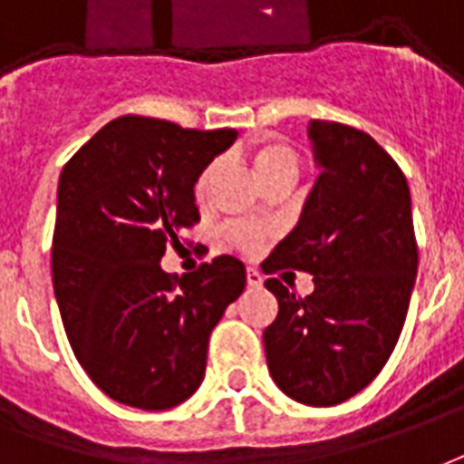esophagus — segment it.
Listing matches in <instances>:
<instances>
[{
	"label": "esophagus",
	"instance_id": "34e87169",
	"mask_svg": "<svg viewBox=\"0 0 464 464\" xmlns=\"http://www.w3.org/2000/svg\"><path fill=\"white\" fill-rule=\"evenodd\" d=\"M246 283H248V287H260L263 285V277H260V273H256V270H250L246 273Z\"/></svg>",
	"mask_w": 464,
	"mask_h": 464
}]
</instances>
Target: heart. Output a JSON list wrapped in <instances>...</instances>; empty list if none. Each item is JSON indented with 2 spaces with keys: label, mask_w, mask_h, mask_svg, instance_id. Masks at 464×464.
Here are the masks:
<instances>
[{
  "label": "heart",
  "mask_w": 464,
  "mask_h": 464,
  "mask_svg": "<svg viewBox=\"0 0 464 464\" xmlns=\"http://www.w3.org/2000/svg\"><path fill=\"white\" fill-rule=\"evenodd\" d=\"M250 164H253V171H256V179H258L260 187L266 181L277 179V177H297V171H300L297 152L290 145L280 142V140H260L258 145L250 150ZM216 171H218V164H208L204 174L198 177L197 188H194L198 201H204L206 194H208ZM231 236L241 248H253L258 243V233L248 231V228H233Z\"/></svg>",
  "instance_id": "b5f03b06"
}]
</instances>
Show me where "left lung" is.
<instances>
[{"mask_svg":"<svg viewBox=\"0 0 464 464\" xmlns=\"http://www.w3.org/2000/svg\"><path fill=\"white\" fill-rule=\"evenodd\" d=\"M319 177L293 231L263 266L314 276L295 297L277 277V317L263 332L277 389L304 406H337L372 383L406 322L418 273L403 171L362 130L312 120Z\"/></svg>","mask_w":464,"mask_h":464,"instance_id":"obj_1","label":"left lung"}]
</instances>
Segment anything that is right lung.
<instances>
[{"label":"right lung","mask_w":464,"mask_h":464,"mask_svg":"<svg viewBox=\"0 0 464 464\" xmlns=\"http://www.w3.org/2000/svg\"><path fill=\"white\" fill-rule=\"evenodd\" d=\"M236 130H184L125 115L71 157L58 179L51 270L75 359L112 401L179 406L201 386L211 329L246 287V266L218 256L167 276V243L198 221L194 184Z\"/></svg>","instance_id":"add662e5"}]
</instances>
